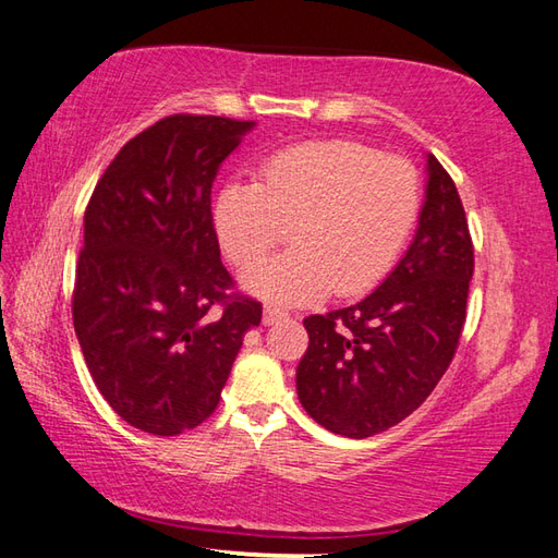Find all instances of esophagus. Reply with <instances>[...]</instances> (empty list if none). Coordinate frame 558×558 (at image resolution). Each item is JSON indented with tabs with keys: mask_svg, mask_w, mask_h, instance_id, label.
<instances>
[{
	"mask_svg": "<svg viewBox=\"0 0 558 558\" xmlns=\"http://www.w3.org/2000/svg\"><path fill=\"white\" fill-rule=\"evenodd\" d=\"M281 319H289V313L287 311H281V307H277V305H267L265 307V313H263V325H277V322H281Z\"/></svg>",
	"mask_w": 558,
	"mask_h": 558,
	"instance_id": "34e87169",
	"label": "esophagus"
}]
</instances>
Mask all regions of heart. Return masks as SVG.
<instances>
[{
	"instance_id": "b5f03b06",
	"label": "heart",
	"mask_w": 558,
	"mask_h": 558,
	"mask_svg": "<svg viewBox=\"0 0 558 558\" xmlns=\"http://www.w3.org/2000/svg\"><path fill=\"white\" fill-rule=\"evenodd\" d=\"M423 205L417 169L355 141H307L269 155L259 183L231 181L215 201L225 253L247 267L294 229L296 247L245 269L243 287L279 305L357 295L389 275Z\"/></svg>"
}]
</instances>
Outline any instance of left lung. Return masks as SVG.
Masks as SVG:
<instances>
[{"instance_id":"obj_1","label":"left lung","mask_w":558,"mask_h":558,"mask_svg":"<svg viewBox=\"0 0 558 558\" xmlns=\"http://www.w3.org/2000/svg\"><path fill=\"white\" fill-rule=\"evenodd\" d=\"M473 239L456 183L427 155L415 239L365 301L303 319L299 399L333 435L365 439L420 408L451 365L465 322Z\"/></svg>"}]
</instances>
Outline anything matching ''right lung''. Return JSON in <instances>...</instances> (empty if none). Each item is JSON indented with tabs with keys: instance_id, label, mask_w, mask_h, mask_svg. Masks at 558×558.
Masks as SVG:
<instances>
[{
	"instance_id": "1",
	"label": "right lung",
	"mask_w": 558,
	"mask_h": 558,
	"mask_svg": "<svg viewBox=\"0 0 558 558\" xmlns=\"http://www.w3.org/2000/svg\"><path fill=\"white\" fill-rule=\"evenodd\" d=\"M255 121L171 114L121 147L85 207L73 327L119 417L177 437L215 413L263 305L233 291L213 181Z\"/></svg>"
}]
</instances>
